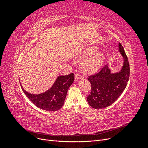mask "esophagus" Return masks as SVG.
Masks as SVG:
<instances>
[{
  "label": "esophagus",
  "mask_w": 148,
  "mask_h": 148,
  "mask_svg": "<svg viewBox=\"0 0 148 148\" xmlns=\"http://www.w3.org/2000/svg\"><path fill=\"white\" fill-rule=\"evenodd\" d=\"M75 77L76 79H82V77L81 76V75H80L79 73H78L75 74Z\"/></svg>",
  "instance_id": "obj_1"
}]
</instances>
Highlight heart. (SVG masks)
Wrapping results in <instances>:
<instances>
[{
	"label": "heart",
	"instance_id": "b5f03b06",
	"mask_svg": "<svg viewBox=\"0 0 148 148\" xmlns=\"http://www.w3.org/2000/svg\"><path fill=\"white\" fill-rule=\"evenodd\" d=\"M97 48L91 47L87 49L84 52V55L89 56L82 64V69L85 72H93L99 69L104 60V54L101 52H96Z\"/></svg>",
	"mask_w": 148,
	"mask_h": 148
}]
</instances>
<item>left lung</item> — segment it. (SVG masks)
I'll list each match as a JSON object with an SVG mask.
<instances>
[{
	"label": "left lung",
	"instance_id": "1",
	"mask_svg": "<svg viewBox=\"0 0 148 148\" xmlns=\"http://www.w3.org/2000/svg\"><path fill=\"white\" fill-rule=\"evenodd\" d=\"M119 49L124 60L119 72L111 73L108 65H106L98 73L88 76L91 91L87 96V101L94 109H103L112 104L127 86L130 77V65L120 43L119 44Z\"/></svg>",
	"mask_w": 148,
	"mask_h": 148
}]
</instances>
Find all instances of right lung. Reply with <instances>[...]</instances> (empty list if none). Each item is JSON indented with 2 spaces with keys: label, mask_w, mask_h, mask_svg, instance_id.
Instances as JSON below:
<instances>
[{
  "label": "right lung",
  "mask_w": 148,
  "mask_h": 148,
  "mask_svg": "<svg viewBox=\"0 0 148 148\" xmlns=\"http://www.w3.org/2000/svg\"><path fill=\"white\" fill-rule=\"evenodd\" d=\"M75 76L73 73L68 75L58 77L52 86L46 91L39 95H33L21 89L28 99L41 109L47 111H56L63 106L67 91L73 83Z\"/></svg>",
  "instance_id": "right-lung-1"
}]
</instances>
